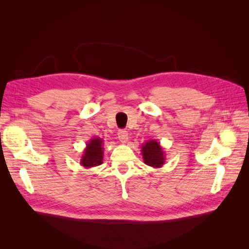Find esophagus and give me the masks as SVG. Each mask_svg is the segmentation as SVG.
<instances>
[{
  "label": "esophagus",
  "mask_w": 249,
  "mask_h": 249,
  "mask_svg": "<svg viewBox=\"0 0 249 249\" xmlns=\"http://www.w3.org/2000/svg\"><path fill=\"white\" fill-rule=\"evenodd\" d=\"M118 139L119 141L123 143V144H125V143L129 141V134H127L126 131H124V130H120L118 132Z\"/></svg>",
  "instance_id": "esophagus-1"
}]
</instances>
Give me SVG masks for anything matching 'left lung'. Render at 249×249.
<instances>
[{
    "label": "left lung",
    "mask_w": 249,
    "mask_h": 249,
    "mask_svg": "<svg viewBox=\"0 0 249 249\" xmlns=\"http://www.w3.org/2000/svg\"><path fill=\"white\" fill-rule=\"evenodd\" d=\"M143 161L146 165L154 168H160L165 163V153L160 142L150 139L144 142L141 146Z\"/></svg>",
    "instance_id": "8db88e82"
}]
</instances>
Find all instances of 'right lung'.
Listing matches in <instances>:
<instances>
[{
	"label": "right lung",
	"instance_id": "1",
	"mask_svg": "<svg viewBox=\"0 0 249 249\" xmlns=\"http://www.w3.org/2000/svg\"><path fill=\"white\" fill-rule=\"evenodd\" d=\"M104 140L100 137H93L90 139L86 147L83 150L80 164L83 167L88 169L103 164L104 159Z\"/></svg>",
	"mask_w": 249,
	"mask_h": 249
}]
</instances>
